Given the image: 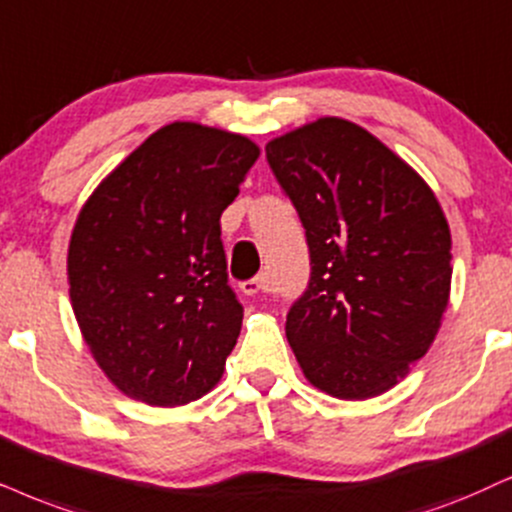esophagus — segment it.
<instances>
[{
    "label": "esophagus",
    "mask_w": 512,
    "mask_h": 512,
    "mask_svg": "<svg viewBox=\"0 0 512 512\" xmlns=\"http://www.w3.org/2000/svg\"><path fill=\"white\" fill-rule=\"evenodd\" d=\"M241 290H243L245 295H250V297H255V295H260V293H267V290H269L267 278H264V276L250 278V281L241 283Z\"/></svg>",
    "instance_id": "esophagus-1"
}]
</instances>
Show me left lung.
<instances>
[{
	"mask_svg": "<svg viewBox=\"0 0 512 512\" xmlns=\"http://www.w3.org/2000/svg\"><path fill=\"white\" fill-rule=\"evenodd\" d=\"M267 160L312 257L286 321L304 378L349 401L392 390L428 354L449 304L442 205L406 160L342 118L271 139Z\"/></svg>",
	"mask_w": 512,
	"mask_h": 512,
	"instance_id": "8db88e82",
	"label": "left lung"
}]
</instances>
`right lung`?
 Listing matches in <instances>:
<instances>
[{
	"label": "right lung",
	"instance_id": "add662e5",
	"mask_svg": "<svg viewBox=\"0 0 512 512\" xmlns=\"http://www.w3.org/2000/svg\"><path fill=\"white\" fill-rule=\"evenodd\" d=\"M257 158L243 134L177 120L84 200L68 245L70 304L127 397L181 406L222 380L243 307L226 283L219 217Z\"/></svg>",
	"mask_w": 512,
	"mask_h": 512
}]
</instances>
